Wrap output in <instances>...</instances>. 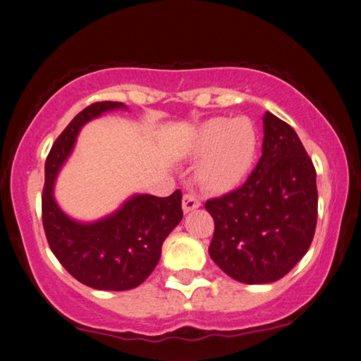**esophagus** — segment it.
Segmentation results:
<instances>
[{"instance_id": "esophagus-1", "label": "esophagus", "mask_w": 361, "mask_h": 361, "mask_svg": "<svg viewBox=\"0 0 361 361\" xmlns=\"http://www.w3.org/2000/svg\"><path fill=\"white\" fill-rule=\"evenodd\" d=\"M200 206H201L200 197H197L196 195H192V192H188V195L183 196V211H185L186 214L188 212L197 209Z\"/></svg>"}]
</instances>
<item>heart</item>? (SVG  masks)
Listing matches in <instances>:
<instances>
[{"instance_id": "1", "label": "heart", "mask_w": 361, "mask_h": 361, "mask_svg": "<svg viewBox=\"0 0 361 361\" xmlns=\"http://www.w3.org/2000/svg\"><path fill=\"white\" fill-rule=\"evenodd\" d=\"M258 134L248 119L214 118L197 129L190 147L192 160H201L197 180L214 195L235 191L248 178L257 160Z\"/></svg>"}]
</instances>
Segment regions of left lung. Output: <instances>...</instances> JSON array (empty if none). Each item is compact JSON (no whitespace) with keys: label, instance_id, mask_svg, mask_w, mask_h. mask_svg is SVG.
<instances>
[{"label":"left lung","instance_id":"left-lung-1","mask_svg":"<svg viewBox=\"0 0 361 361\" xmlns=\"http://www.w3.org/2000/svg\"><path fill=\"white\" fill-rule=\"evenodd\" d=\"M209 255L233 280L278 281L311 247L317 222L316 169L291 126L263 114L262 157L248 180L209 200Z\"/></svg>","mask_w":361,"mask_h":361}]
</instances>
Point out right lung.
Returning <instances> with one entry per match:
<instances>
[{
  "mask_svg": "<svg viewBox=\"0 0 361 361\" xmlns=\"http://www.w3.org/2000/svg\"><path fill=\"white\" fill-rule=\"evenodd\" d=\"M128 109L124 103H94L73 118L45 160L42 222L50 250L80 283L103 291H128L144 283L161 255L169 233L183 219L181 191L169 197L132 195L98 221L70 217L55 201L57 175L72 155L81 128L101 114Z\"/></svg>",
  "mask_w": 361,
  "mask_h": 361,
  "instance_id": "add662e5",
  "label": "right lung"
}]
</instances>
